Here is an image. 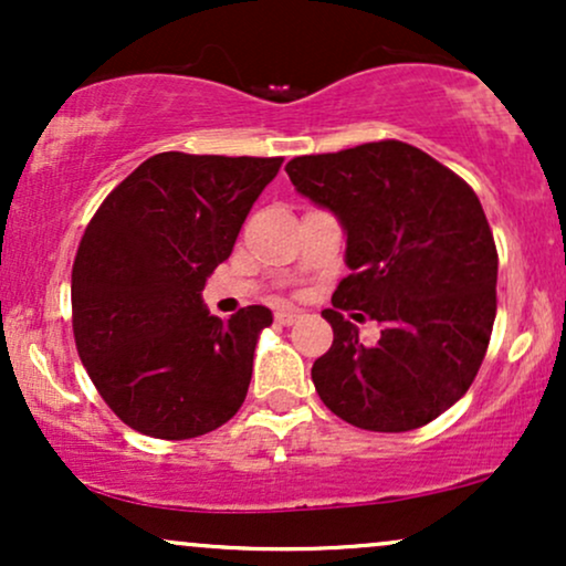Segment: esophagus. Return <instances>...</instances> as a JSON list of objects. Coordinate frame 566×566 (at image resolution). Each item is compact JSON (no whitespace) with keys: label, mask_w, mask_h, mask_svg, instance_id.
<instances>
[{"label":"esophagus","mask_w":566,"mask_h":566,"mask_svg":"<svg viewBox=\"0 0 566 566\" xmlns=\"http://www.w3.org/2000/svg\"><path fill=\"white\" fill-rule=\"evenodd\" d=\"M301 316H303V311H297V308H279L276 311V322L284 324V327L295 324L297 319H301Z\"/></svg>","instance_id":"esophagus-1"}]
</instances>
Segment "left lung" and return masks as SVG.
I'll return each instance as SVG.
<instances>
[{"instance_id": "obj_1", "label": "left lung", "mask_w": 566, "mask_h": 566, "mask_svg": "<svg viewBox=\"0 0 566 566\" xmlns=\"http://www.w3.org/2000/svg\"><path fill=\"white\" fill-rule=\"evenodd\" d=\"M284 170L346 233L350 274L333 305L380 322L365 346L354 322L322 311L335 337L311 367L316 394L365 431L431 423L469 391L495 322L497 250L479 197L401 140L295 157Z\"/></svg>"}]
</instances>
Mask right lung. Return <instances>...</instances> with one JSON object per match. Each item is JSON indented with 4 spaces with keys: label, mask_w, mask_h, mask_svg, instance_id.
Instances as JSON below:
<instances>
[{
    "label": "right lung",
    "mask_w": 566,
    "mask_h": 566,
    "mask_svg": "<svg viewBox=\"0 0 566 566\" xmlns=\"http://www.w3.org/2000/svg\"><path fill=\"white\" fill-rule=\"evenodd\" d=\"M282 161L157 154L90 220L71 271L76 350L135 431L193 439L242 407L258 337L274 316L247 305L223 322L201 290Z\"/></svg>",
    "instance_id": "add662e5"
}]
</instances>
